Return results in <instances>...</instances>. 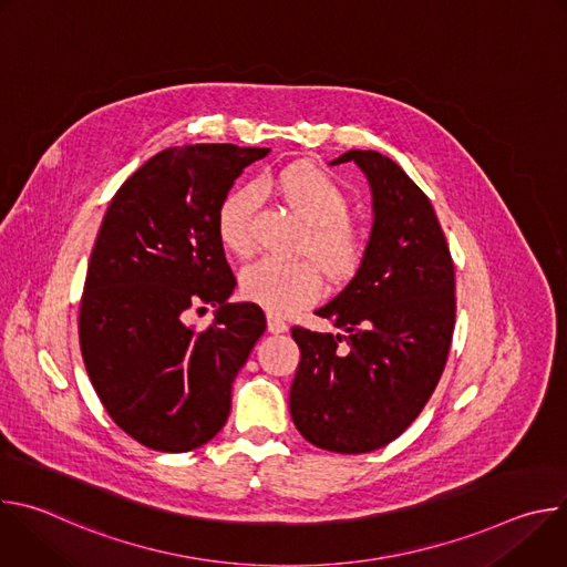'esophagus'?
<instances>
[{"mask_svg": "<svg viewBox=\"0 0 567 567\" xmlns=\"http://www.w3.org/2000/svg\"><path fill=\"white\" fill-rule=\"evenodd\" d=\"M267 328H269V332L271 334H285L287 330H289V326H287V320L282 318V316H278V313H267Z\"/></svg>", "mask_w": 567, "mask_h": 567, "instance_id": "obj_1", "label": "esophagus"}]
</instances>
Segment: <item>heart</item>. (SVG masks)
<instances>
[{"mask_svg": "<svg viewBox=\"0 0 567 567\" xmlns=\"http://www.w3.org/2000/svg\"><path fill=\"white\" fill-rule=\"evenodd\" d=\"M274 186L289 210L307 226L300 251L316 259L330 280L348 282L363 260L365 239L348 215L350 195L343 184L313 164H293L276 175ZM256 204L258 186L254 184L230 188L217 204V237L221 247L237 258L254 251ZM315 264L260 258L241 271L239 291L274 313H291L316 302L322 293L319 264Z\"/></svg>", "mask_w": 567, "mask_h": 567, "instance_id": "b5f03b06", "label": "heart"}]
</instances>
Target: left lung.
Here are the masks:
<instances>
[{
	"label": "left lung",
	"mask_w": 567,
	"mask_h": 567,
	"mask_svg": "<svg viewBox=\"0 0 567 567\" xmlns=\"http://www.w3.org/2000/svg\"><path fill=\"white\" fill-rule=\"evenodd\" d=\"M372 188L374 224L350 285L316 313L341 334L291 328L300 363L289 411L307 442L370 453L406 431L431 399L455 328V269L437 215L392 158L350 150Z\"/></svg>",
	"instance_id": "8db88e82"
}]
</instances>
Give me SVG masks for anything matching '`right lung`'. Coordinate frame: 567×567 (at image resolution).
Here are the masks:
<instances>
[{
	"mask_svg": "<svg viewBox=\"0 0 567 567\" xmlns=\"http://www.w3.org/2000/svg\"><path fill=\"white\" fill-rule=\"evenodd\" d=\"M269 147H168L112 197L80 298V352L110 417L138 444L184 453L228 420L239 368L267 330L254 302H226L235 276L215 230L219 199ZM220 309L208 329L185 318Z\"/></svg>",
	"mask_w": 567,
	"mask_h": 567,
	"instance_id": "obj_1",
	"label": "right lung"
}]
</instances>
